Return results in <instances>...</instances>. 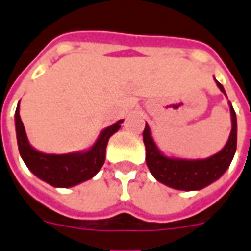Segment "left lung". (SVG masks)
<instances>
[{"instance_id":"obj_1","label":"left lung","mask_w":251,"mask_h":251,"mask_svg":"<svg viewBox=\"0 0 251 251\" xmlns=\"http://www.w3.org/2000/svg\"><path fill=\"white\" fill-rule=\"evenodd\" d=\"M216 80V78H214ZM217 87L226 97L225 88L216 80ZM231 131L225 147L206 159H181L163 153L154 143L150 126L146 123L143 140L146 146V161L150 172L159 182L177 190H200L218 178L229 168L237 150V116L229 101Z\"/></svg>"}]
</instances>
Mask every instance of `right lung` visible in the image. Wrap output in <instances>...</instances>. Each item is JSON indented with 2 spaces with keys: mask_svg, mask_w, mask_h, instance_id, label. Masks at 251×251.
Listing matches in <instances>:
<instances>
[{
  "mask_svg": "<svg viewBox=\"0 0 251 251\" xmlns=\"http://www.w3.org/2000/svg\"><path fill=\"white\" fill-rule=\"evenodd\" d=\"M14 123L21 157L31 173L55 188H71L87 181L100 171L105 160L107 143L115 132H118L123 120H118L110 127L104 128L97 141L87 150L65 154L43 153L30 144L21 120L20 103L17 105Z\"/></svg>",
  "mask_w": 251,
  "mask_h": 251,
  "instance_id": "1",
  "label": "right lung"
}]
</instances>
